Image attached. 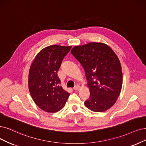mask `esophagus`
<instances>
[{"mask_svg": "<svg viewBox=\"0 0 146 146\" xmlns=\"http://www.w3.org/2000/svg\"><path fill=\"white\" fill-rule=\"evenodd\" d=\"M74 91H79V89H80V87H79V85H76V86H75V87H74Z\"/></svg>", "mask_w": 146, "mask_h": 146, "instance_id": "obj_1", "label": "esophagus"}]
</instances>
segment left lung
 I'll return each mask as SVG.
<instances>
[{
  "label": "left lung",
  "instance_id": "8db88e82",
  "mask_svg": "<svg viewBox=\"0 0 146 146\" xmlns=\"http://www.w3.org/2000/svg\"><path fill=\"white\" fill-rule=\"evenodd\" d=\"M71 53L85 70L90 92L85 106L94 112L110 109L120 94L123 82L121 64L115 52L105 43L91 42L74 46Z\"/></svg>",
  "mask_w": 146,
  "mask_h": 146
}]
</instances>
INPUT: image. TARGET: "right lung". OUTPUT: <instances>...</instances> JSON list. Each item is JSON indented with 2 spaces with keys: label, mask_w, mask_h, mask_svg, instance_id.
I'll return each instance as SVG.
<instances>
[{
  "label": "right lung",
  "mask_w": 146,
  "mask_h": 146,
  "mask_svg": "<svg viewBox=\"0 0 146 146\" xmlns=\"http://www.w3.org/2000/svg\"><path fill=\"white\" fill-rule=\"evenodd\" d=\"M72 46L52 45L42 48L32 62L29 72L28 86L32 99L47 112L60 111L70 93L60 85L57 72Z\"/></svg>",
  "instance_id": "add662e5"
}]
</instances>
